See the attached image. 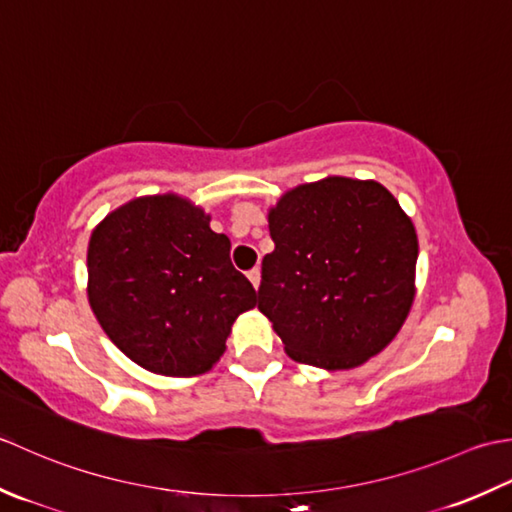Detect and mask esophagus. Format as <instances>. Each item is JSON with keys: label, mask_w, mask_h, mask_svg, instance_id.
<instances>
[{"label": "esophagus", "mask_w": 512, "mask_h": 512, "mask_svg": "<svg viewBox=\"0 0 512 512\" xmlns=\"http://www.w3.org/2000/svg\"><path fill=\"white\" fill-rule=\"evenodd\" d=\"M247 278H249V283L254 285V289H258V285H260V269H258V267L249 269V271H247Z\"/></svg>", "instance_id": "1"}]
</instances>
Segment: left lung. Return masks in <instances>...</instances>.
Here are the masks:
<instances>
[{
	"label": "left lung",
	"instance_id": "8db88e82",
	"mask_svg": "<svg viewBox=\"0 0 512 512\" xmlns=\"http://www.w3.org/2000/svg\"><path fill=\"white\" fill-rule=\"evenodd\" d=\"M258 309L289 358L353 369L400 331L415 296L417 234L375 181L298 185L269 212Z\"/></svg>",
	"mask_w": 512,
	"mask_h": 512
}]
</instances>
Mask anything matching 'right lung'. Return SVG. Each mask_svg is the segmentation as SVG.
Here are the masks:
<instances>
[{
    "instance_id": "1",
    "label": "right lung",
    "mask_w": 512,
    "mask_h": 512,
    "mask_svg": "<svg viewBox=\"0 0 512 512\" xmlns=\"http://www.w3.org/2000/svg\"><path fill=\"white\" fill-rule=\"evenodd\" d=\"M229 238L181 196H143L90 236L88 298L108 338L139 367L187 378L221 360L256 289L229 260Z\"/></svg>"
}]
</instances>
